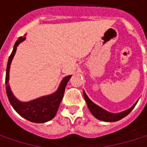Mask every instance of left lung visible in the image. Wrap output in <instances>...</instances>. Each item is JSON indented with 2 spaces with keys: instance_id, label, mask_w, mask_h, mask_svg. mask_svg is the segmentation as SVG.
<instances>
[{
  "instance_id": "1",
  "label": "left lung",
  "mask_w": 147,
  "mask_h": 147,
  "mask_svg": "<svg viewBox=\"0 0 147 147\" xmlns=\"http://www.w3.org/2000/svg\"><path fill=\"white\" fill-rule=\"evenodd\" d=\"M83 96H84L85 101L87 103V105H88L90 112L92 113V115L95 118L101 120L103 122H117L118 120H121L122 118L125 117L127 115H129L131 112V111L134 109V107L135 106V105L138 102V101H136L134 105H133L129 109H128L126 111H121L118 113H111V112L105 111V109L101 108L100 106L95 105L88 97V95L86 94V93L84 91H83Z\"/></svg>"
}]
</instances>
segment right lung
<instances>
[{"label": "right lung", "instance_id": "right-lung-1", "mask_svg": "<svg viewBox=\"0 0 147 147\" xmlns=\"http://www.w3.org/2000/svg\"><path fill=\"white\" fill-rule=\"evenodd\" d=\"M25 36V35H24ZM25 40L24 36H20L17 42H15L13 50L9 56L7 65V71H6V91L7 95L9 100V102L12 105L15 111L24 118L27 119L28 121H30L32 123H47L50 120H52L59 109V104L62 101L65 89L66 87L67 82L71 79V76H67L60 82L59 86L58 89L48 95H45L39 97L37 99H35L33 100L28 101V102H22L18 100L12 92L10 86H9V71H10V65L12 63V60L13 59L17 50V47L22 42Z\"/></svg>", "mask_w": 147, "mask_h": 147}]
</instances>
